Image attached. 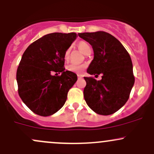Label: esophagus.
<instances>
[{
  "instance_id": "obj_1",
  "label": "esophagus",
  "mask_w": 154,
  "mask_h": 154,
  "mask_svg": "<svg viewBox=\"0 0 154 154\" xmlns=\"http://www.w3.org/2000/svg\"><path fill=\"white\" fill-rule=\"evenodd\" d=\"M77 76H78V79H82V78H83L82 75H81V74H78Z\"/></svg>"
}]
</instances>
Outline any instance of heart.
<instances>
[{"label":"heart","instance_id":"b5f03b06","mask_svg":"<svg viewBox=\"0 0 154 154\" xmlns=\"http://www.w3.org/2000/svg\"><path fill=\"white\" fill-rule=\"evenodd\" d=\"M78 48L81 52H84L85 54L86 52H87L88 50H91L90 45L88 44L87 42L84 41H81L80 42H79L78 44ZM69 54H70V49H68L65 52L64 55V59L65 60H68L69 59ZM86 66L85 64H75V63H70V64L68 65L66 67V69L69 71L73 72L75 73H81L84 71L85 68H86Z\"/></svg>","mask_w":154,"mask_h":154}]
</instances>
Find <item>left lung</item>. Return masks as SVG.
Returning <instances> with one entry per match:
<instances>
[{
  "instance_id": "8db88e82",
  "label": "left lung",
  "mask_w": 154,
  "mask_h": 154,
  "mask_svg": "<svg viewBox=\"0 0 154 154\" xmlns=\"http://www.w3.org/2000/svg\"><path fill=\"white\" fill-rule=\"evenodd\" d=\"M78 34L94 50V57L87 72L91 75L102 74L100 81L92 76L84 77L85 101L96 113L112 115L127 102L134 84L131 56L118 39L105 32Z\"/></svg>"
}]
</instances>
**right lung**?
<instances>
[{"mask_svg": "<svg viewBox=\"0 0 154 154\" xmlns=\"http://www.w3.org/2000/svg\"><path fill=\"white\" fill-rule=\"evenodd\" d=\"M76 35L74 32L48 34L32 42L23 52L16 72L18 92L34 113L50 116L66 102L77 75L65 71L64 55ZM54 72L61 74L52 76Z\"/></svg>", "mask_w": 154, "mask_h": 154, "instance_id": "obj_1", "label": "right lung"}]
</instances>
